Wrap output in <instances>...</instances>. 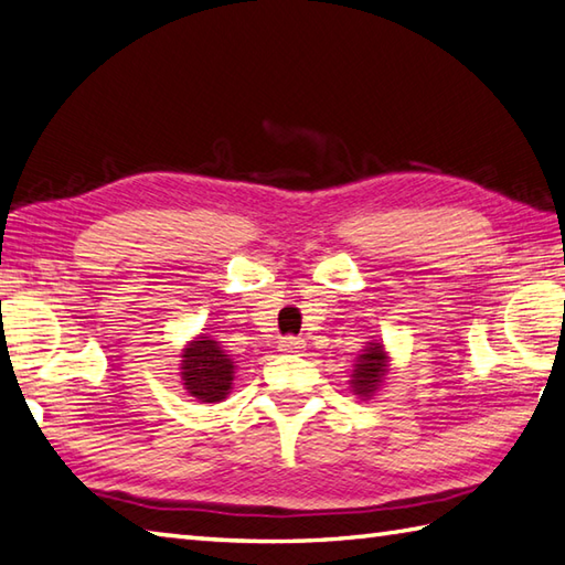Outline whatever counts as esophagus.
I'll list each match as a JSON object with an SVG mask.
<instances>
[{"label": "esophagus", "mask_w": 565, "mask_h": 565, "mask_svg": "<svg viewBox=\"0 0 565 565\" xmlns=\"http://www.w3.org/2000/svg\"><path fill=\"white\" fill-rule=\"evenodd\" d=\"M303 348H306V342H303L301 338H294V335L284 338V340L279 342V350H281V352H301Z\"/></svg>", "instance_id": "1"}]
</instances>
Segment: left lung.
<instances>
[{
	"label": "left lung",
	"instance_id": "obj_1",
	"mask_svg": "<svg viewBox=\"0 0 565 565\" xmlns=\"http://www.w3.org/2000/svg\"><path fill=\"white\" fill-rule=\"evenodd\" d=\"M386 362H390V358H386L382 342H367V348L362 350V355L355 362V370H352V392L370 399L384 380Z\"/></svg>",
	"mask_w": 565,
	"mask_h": 565
}]
</instances>
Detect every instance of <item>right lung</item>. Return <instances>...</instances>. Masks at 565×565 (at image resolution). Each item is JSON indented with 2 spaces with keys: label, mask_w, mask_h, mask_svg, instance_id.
<instances>
[{
  "label": "right lung",
  "mask_w": 565,
  "mask_h": 565,
  "mask_svg": "<svg viewBox=\"0 0 565 565\" xmlns=\"http://www.w3.org/2000/svg\"><path fill=\"white\" fill-rule=\"evenodd\" d=\"M181 358V380L188 394L203 404L223 402L235 380V362L225 355L217 340L195 338L183 348Z\"/></svg>",
  "instance_id": "obj_1"
}]
</instances>
